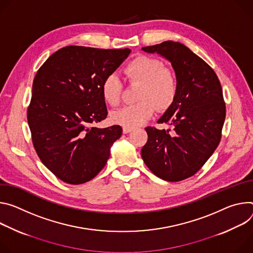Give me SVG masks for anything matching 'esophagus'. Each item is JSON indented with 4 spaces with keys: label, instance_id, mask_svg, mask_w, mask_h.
Masks as SVG:
<instances>
[{
    "label": "esophagus",
    "instance_id": "obj_1",
    "mask_svg": "<svg viewBox=\"0 0 253 253\" xmlns=\"http://www.w3.org/2000/svg\"><path fill=\"white\" fill-rule=\"evenodd\" d=\"M132 129H133L132 127H128V126H124V127H123L124 133H128V132H130Z\"/></svg>",
    "mask_w": 253,
    "mask_h": 253
}]
</instances>
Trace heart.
Here are the masks:
<instances>
[{
    "label": "heart",
    "mask_w": 253,
    "mask_h": 253,
    "mask_svg": "<svg viewBox=\"0 0 253 253\" xmlns=\"http://www.w3.org/2000/svg\"><path fill=\"white\" fill-rule=\"evenodd\" d=\"M124 72L128 82L141 83L137 93L141 101L112 112V122L128 127L142 126L153 117L155 107L165 111L174 102L178 91L177 76L159 58L138 55L126 65ZM122 92L123 83L117 74L111 73L103 79L101 94L109 105L120 104Z\"/></svg>",
    "instance_id": "obj_1"
}]
</instances>
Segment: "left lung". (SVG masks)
<instances>
[{
	"instance_id": "1",
	"label": "left lung",
	"mask_w": 253,
	"mask_h": 253,
	"mask_svg": "<svg viewBox=\"0 0 253 253\" xmlns=\"http://www.w3.org/2000/svg\"><path fill=\"white\" fill-rule=\"evenodd\" d=\"M142 49L171 61L178 79L176 98L158 121L173 126L174 132L146 127L148 142L142 158L157 177L182 181L197 173L220 143L226 115L221 84L214 70L180 42Z\"/></svg>"
}]
</instances>
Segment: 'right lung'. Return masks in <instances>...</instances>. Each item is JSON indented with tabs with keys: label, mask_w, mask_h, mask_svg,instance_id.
I'll return each instance as SVG.
<instances>
[{
	"label": "right lung",
	"mask_w": 253,
	"mask_h": 253,
	"mask_svg": "<svg viewBox=\"0 0 253 253\" xmlns=\"http://www.w3.org/2000/svg\"><path fill=\"white\" fill-rule=\"evenodd\" d=\"M130 50L66 46L37 71L27 109L32 143L41 162L61 181L79 185L105 166L121 126L94 127L107 116L103 79Z\"/></svg>",
	"instance_id": "add662e5"
}]
</instances>
